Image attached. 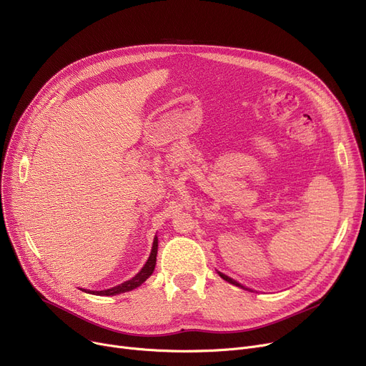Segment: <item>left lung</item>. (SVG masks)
I'll list each match as a JSON object with an SVG mask.
<instances>
[{"label": "left lung", "mask_w": 366, "mask_h": 366, "mask_svg": "<svg viewBox=\"0 0 366 366\" xmlns=\"http://www.w3.org/2000/svg\"><path fill=\"white\" fill-rule=\"evenodd\" d=\"M219 276H221V277H222V279H224V280H227V282H229V283H233V285H236V286H240V287H243V286H242V285H239V283H237V282H234V280H233V279H229V277H228V276H225V274H222V273H219Z\"/></svg>", "instance_id": "left-lung-1"}]
</instances>
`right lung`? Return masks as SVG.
Listing matches in <instances>:
<instances>
[{
  "instance_id": "1",
  "label": "right lung",
  "mask_w": 366,
  "mask_h": 366,
  "mask_svg": "<svg viewBox=\"0 0 366 366\" xmlns=\"http://www.w3.org/2000/svg\"><path fill=\"white\" fill-rule=\"evenodd\" d=\"M159 246V242H157V237L154 239V243H152V251H151V255H149V258H148V261H147V264L144 265V268L142 270L134 276L133 279H130V280H127V282H124V283H122V285H119V286H114V287H111V290H105V291H92L90 294H96V295H107V297H109V295H115V294H122V292H127V291H132V290H134V287H138V286H141L151 274H152V272H154V267H156V261H157V247ZM86 292H89V291H86Z\"/></svg>"
}]
</instances>
